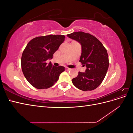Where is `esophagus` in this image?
<instances>
[{
  "label": "esophagus",
  "mask_w": 133,
  "mask_h": 133,
  "mask_svg": "<svg viewBox=\"0 0 133 133\" xmlns=\"http://www.w3.org/2000/svg\"><path fill=\"white\" fill-rule=\"evenodd\" d=\"M65 70H67V71H69V70H71L70 68H68V67H65Z\"/></svg>",
  "instance_id": "esophagus-1"
}]
</instances>
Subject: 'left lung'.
Here are the masks:
<instances>
[{
  "instance_id": "1",
  "label": "left lung",
  "mask_w": 133,
  "mask_h": 133,
  "mask_svg": "<svg viewBox=\"0 0 133 133\" xmlns=\"http://www.w3.org/2000/svg\"><path fill=\"white\" fill-rule=\"evenodd\" d=\"M82 45L79 62L87 67L85 72L79 71L72 79L74 85L83 91L92 90L98 87L106 75L109 67L107 50L99 40L89 33L76 31L68 34Z\"/></svg>"
}]
</instances>
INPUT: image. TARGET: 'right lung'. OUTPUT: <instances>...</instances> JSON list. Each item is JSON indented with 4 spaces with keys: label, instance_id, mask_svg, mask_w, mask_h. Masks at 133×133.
I'll return each instance as SVG.
<instances>
[{
    "label": "right lung",
    "instance_id": "obj_1",
    "mask_svg": "<svg viewBox=\"0 0 133 133\" xmlns=\"http://www.w3.org/2000/svg\"><path fill=\"white\" fill-rule=\"evenodd\" d=\"M63 35H49L31 39L24 50L21 65L24 75L32 86L39 89H48L58 81L65 70L62 66H54L46 60L53 54L64 41Z\"/></svg>",
    "mask_w": 133,
    "mask_h": 133
}]
</instances>
